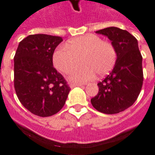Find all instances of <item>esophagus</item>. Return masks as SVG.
Listing matches in <instances>:
<instances>
[{
    "mask_svg": "<svg viewBox=\"0 0 155 155\" xmlns=\"http://www.w3.org/2000/svg\"><path fill=\"white\" fill-rule=\"evenodd\" d=\"M83 85H84V84H74V83H73V84H72V83L70 84L71 88H74L75 87V86H83Z\"/></svg>",
    "mask_w": 155,
    "mask_h": 155,
    "instance_id": "esophagus-1",
    "label": "esophagus"
}]
</instances>
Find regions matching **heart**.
Returning a JSON list of instances; mask_svg holds the SVG:
<instances>
[{"mask_svg":"<svg viewBox=\"0 0 155 155\" xmlns=\"http://www.w3.org/2000/svg\"><path fill=\"white\" fill-rule=\"evenodd\" d=\"M53 61L55 67L63 74H71V81L85 82L94 77L95 73L103 76L114 67L116 61V51L114 45L103 41L95 35H87L69 41L65 47L54 51Z\"/></svg>","mask_w":155,"mask_h":155,"instance_id":"1","label":"heart"}]
</instances>
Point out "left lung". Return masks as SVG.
Here are the masks:
<instances>
[{"label":"left lung","instance_id":"left-lung-1","mask_svg":"<svg viewBox=\"0 0 155 155\" xmlns=\"http://www.w3.org/2000/svg\"><path fill=\"white\" fill-rule=\"evenodd\" d=\"M106 35L116 51L114 69L98 83L99 92L91 99L93 107L101 113L117 114L135 102L143 85L142 55L136 38L118 27H108L95 31Z\"/></svg>","mask_w":155,"mask_h":155}]
</instances>
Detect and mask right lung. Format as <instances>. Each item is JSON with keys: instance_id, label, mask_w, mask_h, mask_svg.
<instances>
[{"instance_id": "right-lung-1", "label": "right lung", "mask_w": 155, "mask_h": 155, "mask_svg": "<svg viewBox=\"0 0 155 155\" xmlns=\"http://www.w3.org/2000/svg\"><path fill=\"white\" fill-rule=\"evenodd\" d=\"M60 36L31 35L19 43L14 56V87L19 101L32 114L51 116L64 105L71 88L53 66Z\"/></svg>"}]
</instances>
